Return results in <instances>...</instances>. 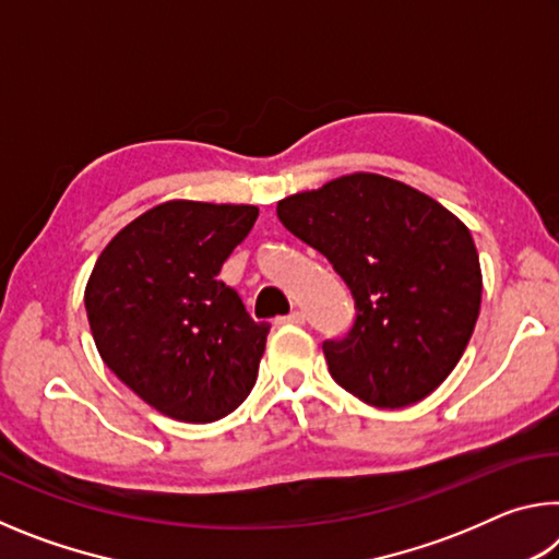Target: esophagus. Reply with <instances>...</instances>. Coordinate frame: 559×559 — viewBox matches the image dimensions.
<instances>
[{
	"label": "esophagus",
	"instance_id": "1",
	"mask_svg": "<svg viewBox=\"0 0 559 559\" xmlns=\"http://www.w3.org/2000/svg\"><path fill=\"white\" fill-rule=\"evenodd\" d=\"M281 323H288V325H302V323H306V313H300V310H293L290 316L281 318Z\"/></svg>",
	"mask_w": 559,
	"mask_h": 559
}]
</instances>
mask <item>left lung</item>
<instances>
[{
    "instance_id": "obj_1",
    "label": "left lung",
    "mask_w": 559,
    "mask_h": 559,
    "mask_svg": "<svg viewBox=\"0 0 559 559\" xmlns=\"http://www.w3.org/2000/svg\"><path fill=\"white\" fill-rule=\"evenodd\" d=\"M276 212L353 290V330L323 343L333 380L380 409L437 390L480 310L484 278L468 226L429 194L372 173L290 194Z\"/></svg>"
}]
</instances>
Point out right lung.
I'll return each instance as SVG.
<instances>
[{"label": "right lung", "instance_id": "1", "mask_svg": "<svg viewBox=\"0 0 559 559\" xmlns=\"http://www.w3.org/2000/svg\"><path fill=\"white\" fill-rule=\"evenodd\" d=\"M259 206L173 200L112 236L86 283L96 347L122 384L169 419L231 414L259 377L269 323L219 281Z\"/></svg>", "mask_w": 559, "mask_h": 559}]
</instances>
